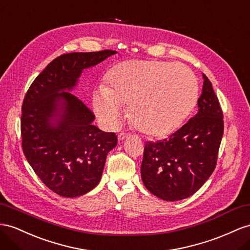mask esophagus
<instances>
[{"label":"esophagus","mask_w":250,"mask_h":250,"mask_svg":"<svg viewBox=\"0 0 250 250\" xmlns=\"http://www.w3.org/2000/svg\"><path fill=\"white\" fill-rule=\"evenodd\" d=\"M129 136H130V134L125 133V132H121V133L118 134V139H119V140H124V139L129 137Z\"/></svg>","instance_id":"34e87169"}]
</instances>
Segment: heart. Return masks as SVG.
Here are the masks:
<instances>
[{"instance_id": "1", "label": "heart", "mask_w": 250, "mask_h": 250, "mask_svg": "<svg viewBox=\"0 0 250 250\" xmlns=\"http://www.w3.org/2000/svg\"><path fill=\"white\" fill-rule=\"evenodd\" d=\"M197 82L191 70L172 62L127 60L113 66L106 84L94 95L95 112L115 125L129 106L133 125L148 136L174 132L196 104Z\"/></svg>"}]
</instances>
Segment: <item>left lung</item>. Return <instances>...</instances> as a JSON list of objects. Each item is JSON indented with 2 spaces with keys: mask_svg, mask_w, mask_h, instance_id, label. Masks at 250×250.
<instances>
[{
  "mask_svg": "<svg viewBox=\"0 0 250 250\" xmlns=\"http://www.w3.org/2000/svg\"><path fill=\"white\" fill-rule=\"evenodd\" d=\"M198 112L168 138L146 142L142 163V180L152 194L164 201L191 196L215 169L224 133L223 112L212 84L206 76Z\"/></svg>",
  "mask_w": 250,
  "mask_h": 250,
  "instance_id": "8db88e82",
  "label": "left lung"
}]
</instances>
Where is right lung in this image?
Segmentation results:
<instances>
[{
    "instance_id": "obj_1",
    "label": "right lung",
    "mask_w": 250,
    "mask_h": 250,
    "mask_svg": "<svg viewBox=\"0 0 250 250\" xmlns=\"http://www.w3.org/2000/svg\"><path fill=\"white\" fill-rule=\"evenodd\" d=\"M116 54L104 49L57 57L31 83L22 104V149L42 183L63 197H76L97 186L115 133L92 123L94 113L69 92L82 70Z\"/></svg>"
}]
</instances>
